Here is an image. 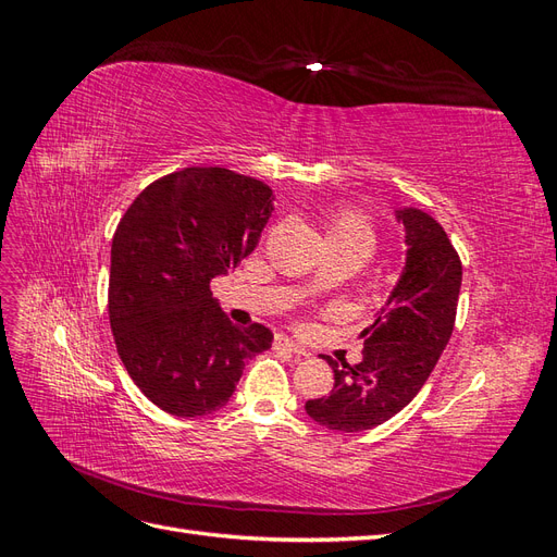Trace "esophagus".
Segmentation results:
<instances>
[{
  "instance_id": "34e87169",
  "label": "esophagus",
  "mask_w": 557,
  "mask_h": 557,
  "mask_svg": "<svg viewBox=\"0 0 557 557\" xmlns=\"http://www.w3.org/2000/svg\"><path fill=\"white\" fill-rule=\"evenodd\" d=\"M274 348H278V350H288V352H293V356H297V358H307L309 352H307V348H301V346H297L295 342H290L288 336H276L274 339Z\"/></svg>"
}]
</instances>
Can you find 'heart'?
<instances>
[{
  "label": "heart",
  "mask_w": 557,
  "mask_h": 557,
  "mask_svg": "<svg viewBox=\"0 0 557 557\" xmlns=\"http://www.w3.org/2000/svg\"><path fill=\"white\" fill-rule=\"evenodd\" d=\"M327 246H350L362 250L369 258L374 248V230L367 218L358 211H339L334 213L325 225Z\"/></svg>",
  "instance_id": "1"
}]
</instances>
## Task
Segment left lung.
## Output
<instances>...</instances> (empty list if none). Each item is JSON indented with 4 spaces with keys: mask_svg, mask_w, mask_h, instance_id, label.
<instances>
[{
    "mask_svg": "<svg viewBox=\"0 0 557 557\" xmlns=\"http://www.w3.org/2000/svg\"><path fill=\"white\" fill-rule=\"evenodd\" d=\"M407 234V264L376 320L362 330V362L336 364L332 393L307 401L315 423L372 430L399 413L430 379L453 334L462 262L448 234L420 209L395 211Z\"/></svg>",
    "mask_w": 557,
    "mask_h": 557,
    "instance_id": "obj_1",
    "label": "left lung"
}]
</instances>
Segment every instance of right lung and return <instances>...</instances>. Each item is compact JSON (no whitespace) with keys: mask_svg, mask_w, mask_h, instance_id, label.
Returning a JSON list of instances; mask_svg holds the SVG:
<instances>
[{"mask_svg":"<svg viewBox=\"0 0 557 557\" xmlns=\"http://www.w3.org/2000/svg\"><path fill=\"white\" fill-rule=\"evenodd\" d=\"M272 201L258 178L188 166L150 183L117 223L113 339L132 381L162 411L197 418L223 409L246 362L272 346L264 325H232L209 285L258 246Z\"/></svg>","mask_w":557,"mask_h":557,"instance_id":"right-lung-1","label":"right lung"}]
</instances>
